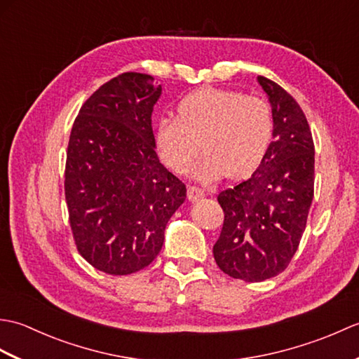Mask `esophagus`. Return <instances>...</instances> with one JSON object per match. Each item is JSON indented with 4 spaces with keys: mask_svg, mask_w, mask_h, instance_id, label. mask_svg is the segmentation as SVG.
Wrapping results in <instances>:
<instances>
[{
    "mask_svg": "<svg viewBox=\"0 0 359 359\" xmlns=\"http://www.w3.org/2000/svg\"><path fill=\"white\" fill-rule=\"evenodd\" d=\"M205 197V189L201 187H196V185H189L188 187V199L191 202H196Z\"/></svg>",
    "mask_w": 359,
    "mask_h": 359,
    "instance_id": "1",
    "label": "esophagus"
}]
</instances>
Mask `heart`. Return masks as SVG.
I'll return each instance as SVG.
<instances>
[{
    "mask_svg": "<svg viewBox=\"0 0 359 359\" xmlns=\"http://www.w3.org/2000/svg\"><path fill=\"white\" fill-rule=\"evenodd\" d=\"M273 137V116L264 98L241 90L202 88L188 94L177 106V118L157 121L154 139L162 162L182 172L201 149L205 154L194 166L203 180L220 175L248 177L261 165Z\"/></svg>",
    "mask_w": 359,
    "mask_h": 359,
    "instance_id": "b5f03b06",
    "label": "heart"
}]
</instances>
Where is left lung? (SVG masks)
Wrapping results in <instances>:
<instances>
[{
  "mask_svg": "<svg viewBox=\"0 0 359 359\" xmlns=\"http://www.w3.org/2000/svg\"><path fill=\"white\" fill-rule=\"evenodd\" d=\"M270 98L273 142L250 179L217 194L224 225L212 255L228 276L261 282L284 271L306 230L315 191V144L284 88L257 77Z\"/></svg>",
  "mask_w": 359,
  "mask_h": 359,
  "instance_id": "obj_1",
  "label": "left lung"
}]
</instances>
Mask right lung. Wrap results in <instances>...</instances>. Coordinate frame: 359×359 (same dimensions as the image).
<instances>
[{"label": "right lung", "instance_id": "add662e5", "mask_svg": "<svg viewBox=\"0 0 359 359\" xmlns=\"http://www.w3.org/2000/svg\"><path fill=\"white\" fill-rule=\"evenodd\" d=\"M162 88L123 72L83 103L67 143L65 196L75 247L103 273L148 266L187 187L160 163L151 114Z\"/></svg>", "mask_w": 359, "mask_h": 359}]
</instances>
